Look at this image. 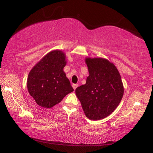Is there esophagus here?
Returning a JSON list of instances; mask_svg holds the SVG:
<instances>
[{"label": "esophagus", "mask_w": 153, "mask_h": 153, "mask_svg": "<svg viewBox=\"0 0 153 153\" xmlns=\"http://www.w3.org/2000/svg\"><path fill=\"white\" fill-rule=\"evenodd\" d=\"M77 86H78V84H73V85H72V87H73V88L74 90H76L77 88Z\"/></svg>", "instance_id": "1"}]
</instances>
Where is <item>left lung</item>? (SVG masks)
<instances>
[{
	"label": "left lung",
	"instance_id": "left-lung-1",
	"mask_svg": "<svg viewBox=\"0 0 153 153\" xmlns=\"http://www.w3.org/2000/svg\"><path fill=\"white\" fill-rule=\"evenodd\" d=\"M89 76L76 94L89 120H102L112 113L122 99L124 88L115 65L104 58L85 59Z\"/></svg>",
	"mask_w": 153,
	"mask_h": 153
}]
</instances>
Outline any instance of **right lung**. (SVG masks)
Returning a JSON list of instances; mask_svg holds the SVG:
<instances>
[{"instance_id":"1","label":"right lung","mask_w":153,"mask_h":153,"mask_svg":"<svg viewBox=\"0 0 153 153\" xmlns=\"http://www.w3.org/2000/svg\"><path fill=\"white\" fill-rule=\"evenodd\" d=\"M66 64L65 53L54 50L44 56L31 69L27 79V90L40 107L52 108L74 91L63 71Z\"/></svg>"}]
</instances>
